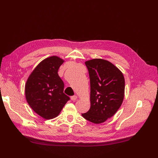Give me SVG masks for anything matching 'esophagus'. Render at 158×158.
<instances>
[{
	"instance_id": "esophagus-1",
	"label": "esophagus",
	"mask_w": 158,
	"mask_h": 158,
	"mask_svg": "<svg viewBox=\"0 0 158 158\" xmlns=\"http://www.w3.org/2000/svg\"><path fill=\"white\" fill-rule=\"evenodd\" d=\"M77 98V95H73V96L71 97V100L73 101H76Z\"/></svg>"
}]
</instances>
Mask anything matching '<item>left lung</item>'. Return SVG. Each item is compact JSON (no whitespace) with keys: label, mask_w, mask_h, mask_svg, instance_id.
I'll return each mask as SVG.
<instances>
[{"label":"left lung","mask_w":158,"mask_h":158,"mask_svg":"<svg viewBox=\"0 0 158 158\" xmlns=\"http://www.w3.org/2000/svg\"><path fill=\"white\" fill-rule=\"evenodd\" d=\"M90 79V108L82 116L101 123L112 117L121 106L125 92L122 72L111 62L94 59L85 62Z\"/></svg>","instance_id":"obj_1"}]
</instances>
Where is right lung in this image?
I'll list each match as a JSON object with an SVG mask.
<instances>
[{
    "label": "right lung",
    "instance_id": "right-lung-1",
    "mask_svg": "<svg viewBox=\"0 0 158 158\" xmlns=\"http://www.w3.org/2000/svg\"><path fill=\"white\" fill-rule=\"evenodd\" d=\"M64 60L53 56L41 61L30 74L25 86L27 103L36 113L49 120L57 117L70 98L57 73Z\"/></svg>",
    "mask_w": 158,
    "mask_h": 158
}]
</instances>
